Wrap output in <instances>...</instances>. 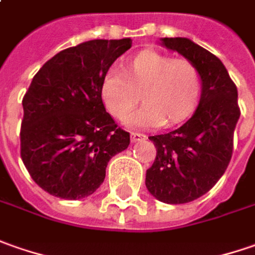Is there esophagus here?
<instances>
[{
  "label": "esophagus",
  "instance_id": "34e87169",
  "mask_svg": "<svg viewBox=\"0 0 255 255\" xmlns=\"http://www.w3.org/2000/svg\"><path fill=\"white\" fill-rule=\"evenodd\" d=\"M145 138H146L145 134H141V132H131V142H138V141H142Z\"/></svg>",
  "mask_w": 255,
  "mask_h": 255
}]
</instances>
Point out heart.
<instances>
[{
  "instance_id": "b5f03b06",
  "label": "heart",
  "mask_w": 255,
  "mask_h": 255,
  "mask_svg": "<svg viewBox=\"0 0 255 255\" xmlns=\"http://www.w3.org/2000/svg\"><path fill=\"white\" fill-rule=\"evenodd\" d=\"M202 93V75L186 59L146 49L128 59L123 72L110 69L101 82V99L113 117L123 120L138 103L144 106L127 120L131 127L176 126L190 117Z\"/></svg>"
}]
</instances>
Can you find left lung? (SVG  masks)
<instances>
[{
	"mask_svg": "<svg viewBox=\"0 0 255 255\" xmlns=\"http://www.w3.org/2000/svg\"><path fill=\"white\" fill-rule=\"evenodd\" d=\"M162 45L195 63L202 75L195 114L178 129L149 136L156 158L146 171V189L163 203L180 205L203 196L226 172L240 107L237 87L219 57L188 38H163Z\"/></svg>",
	"mask_w": 255,
	"mask_h": 255,
	"instance_id": "8db88e82",
	"label": "left lung"
}]
</instances>
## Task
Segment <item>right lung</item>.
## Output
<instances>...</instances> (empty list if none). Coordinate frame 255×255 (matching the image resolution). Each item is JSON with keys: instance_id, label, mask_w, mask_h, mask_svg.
Segmentation results:
<instances>
[{"instance_id": "right-lung-1", "label": "right lung", "mask_w": 255, "mask_h": 255, "mask_svg": "<svg viewBox=\"0 0 255 255\" xmlns=\"http://www.w3.org/2000/svg\"><path fill=\"white\" fill-rule=\"evenodd\" d=\"M132 40L94 39L49 59L22 99L21 158L45 192L77 200L96 192L107 163L127 149L101 99V82Z\"/></svg>"}]
</instances>
